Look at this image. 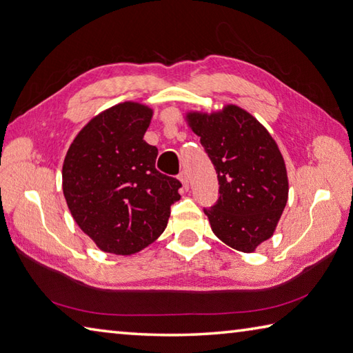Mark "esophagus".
<instances>
[{
	"instance_id": "1",
	"label": "esophagus",
	"mask_w": 353,
	"mask_h": 353,
	"mask_svg": "<svg viewBox=\"0 0 353 353\" xmlns=\"http://www.w3.org/2000/svg\"><path fill=\"white\" fill-rule=\"evenodd\" d=\"M178 179L183 183V188H184L185 190H188V189H189V176H188V172H185V170L179 172Z\"/></svg>"
}]
</instances>
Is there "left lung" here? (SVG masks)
<instances>
[{
    "label": "left lung",
    "mask_w": 353,
    "mask_h": 353,
    "mask_svg": "<svg viewBox=\"0 0 353 353\" xmlns=\"http://www.w3.org/2000/svg\"><path fill=\"white\" fill-rule=\"evenodd\" d=\"M188 118L218 175L219 196L204 208L210 228L230 248L254 252L274 235L288 203L281 152L269 132L236 105Z\"/></svg>",
    "instance_id": "left-lung-1"
}]
</instances>
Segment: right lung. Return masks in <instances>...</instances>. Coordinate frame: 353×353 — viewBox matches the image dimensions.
Segmentation results:
<instances>
[{"mask_svg": "<svg viewBox=\"0 0 353 353\" xmlns=\"http://www.w3.org/2000/svg\"><path fill=\"white\" fill-rule=\"evenodd\" d=\"M152 110L121 103L101 112L73 139L63 192L85 235L109 254L132 255L163 234L181 183L158 172V149L144 141Z\"/></svg>", "mask_w": 353, "mask_h": 353, "instance_id": "add662e5", "label": "right lung"}]
</instances>
